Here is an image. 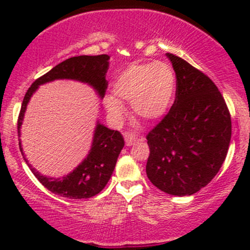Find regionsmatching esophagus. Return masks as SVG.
<instances>
[{
	"label": "esophagus",
	"instance_id": "esophagus-1",
	"mask_svg": "<svg viewBox=\"0 0 250 250\" xmlns=\"http://www.w3.org/2000/svg\"><path fill=\"white\" fill-rule=\"evenodd\" d=\"M125 145H127V146H133L135 142L140 141V139H139V137L134 136V135H131V134H125Z\"/></svg>",
	"mask_w": 250,
	"mask_h": 250
}]
</instances>
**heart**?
<instances>
[{"instance_id":"1","label":"heart","mask_w":250,"mask_h":250,"mask_svg":"<svg viewBox=\"0 0 250 250\" xmlns=\"http://www.w3.org/2000/svg\"><path fill=\"white\" fill-rule=\"evenodd\" d=\"M114 97L108 99V111L115 120L125 113L121 103L131 104V110L148 122L161 120L173 105L176 93V76L166 62L134 63L123 69L113 83Z\"/></svg>"}]
</instances>
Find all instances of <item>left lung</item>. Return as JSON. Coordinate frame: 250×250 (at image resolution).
<instances>
[{
	"label": "left lung",
	"instance_id": "1",
	"mask_svg": "<svg viewBox=\"0 0 250 250\" xmlns=\"http://www.w3.org/2000/svg\"><path fill=\"white\" fill-rule=\"evenodd\" d=\"M176 74V97L170 110L147 134L148 179L176 196L206 187L228 153L229 109L216 84L186 60L168 53Z\"/></svg>",
	"mask_w": 250,
	"mask_h": 250
}]
</instances>
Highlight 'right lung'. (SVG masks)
Returning a JSON list of instances; mask_svg holds the SVG:
<instances>
[{"label": "right lung", "instance_id": "obj_1", "mask_svg": "<svg viewBox=\"0 0 250 250\" xmlns=\"http://www.w3.org/2000/svg\"><path fill=\"white\" fill-rule=\"evenodd\" d=\"M108 60V55H82L70 57V59L59 63L47 74L35 80L23 97L19 119H17V133L19 135L30 96L33 95V93L40 84L57 79L77 80V81L89 83L96 89L100 96H104L108 87V82L105 81ZM19 145L22 151L21 142H19ZM123 146H125V140L120 131L110 130L99 123L96 125L93 146H91L90 153L87 159L73 173L62 177V179H48V177L43 176L31 167L24 156L23 159L28 163V167L35 175L36 179L51 193L74 200L89 199V197L95 196L105 187L113 174L117 157L121 153Z\"/></svg>", "mask_w": 250, "mask_h": 250}]
</instances>
